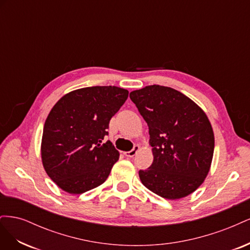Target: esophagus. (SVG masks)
<instances>
[{
  "label": "esophagus",
  "instance_id": "34e87169",
  "mask_svg": "<svg viewBox=\"0 0 250 250\" xmlns=\"http://www.w3.org/2000/svg\"><path fill=\"white\" fill-rule=\"evenodd\" d=\"M139 150H140V146L135 145V146L133 147V149H132V150H130V151H127V152H124V155H125V156H127V157H133L135 154H137V152H138Z\"/></svg>",
  "mask_w": 250,
  "mask_h": 250
}]
</instances>
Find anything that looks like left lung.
I'll list each match as a JSON object with an SVG mask.
<instances>
[{
	"mask_svg": "<svg viewBox=\"0 0 250 250\" xmlns=\"http://www.w3.org/2000/svg\"><path fill=\"white\" fill-rule=\"evenodd\" d=\"M149 127L153 163L140 170L142 184L166 199L190 195L206 179L213 160V128L197 104L178 90L149 85L129 95Z\"/></svg>",
	"mask_w": 250,
	"mask_h": 250,
	"instance_id": "left-lung-1",
	"label": "left lung"
}]
</instances>
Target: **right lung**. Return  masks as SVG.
I'll return each instance as SVG.
<instances>
[{"mask_svg":"<svg viewBox=\"0 0 250 250\" xmlns=\"http://www.w3.org/2000/svg\"><path fill=\"white\" fill-rule=\"evenodd\" d=\"M127 98L124 88L92 86L73 90L53 106L43 126L42 161L63 191L82 194L107 179L120 154L103 140Z\"/></svg>","mask_w":250,"mask_h":250,"instance_id":"1","label":"right lung"}]
</instances>
